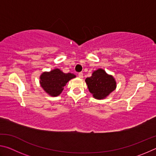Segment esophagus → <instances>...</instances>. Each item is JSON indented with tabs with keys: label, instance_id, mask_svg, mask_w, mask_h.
Returning <instances> with one entry per match:
<instances>
[{
	"label": "esophagus",
	"instance_id": "esophagus-1",
	"mask_svg": "<svg viewBox=\"0 0 156 156\" xmlns=\"http://www.w3.org/2000/svg\"><path fill=\"white\" fill-rule=\"evenodd\" d=\"M78 77L80 78H83V72L78 73Z\"/></svg>",
	"mask_w": 156,
	"mask_h": 156
}]
</instances>
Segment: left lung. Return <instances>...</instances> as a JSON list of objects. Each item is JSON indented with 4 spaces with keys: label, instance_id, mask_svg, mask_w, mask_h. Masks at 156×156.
<instances>
[{
    "label": "left lung",
    "instance_id": "left-lung-1",
    "mask_svg": "<svg viewBox=\"0 0 156 156\" xmlns=\"http://www.w3.org/2000/svg\"><path fill=\"white\" fill-rule=\"evenodd\" d=\"M89 91L95 98L102 99L106 98L115 89L116 83L113 76L108 75L103 69H99L86 78Z\"/></svg>",
    "mask_w": 156,
    "mask_h": 156
}]
</instances>
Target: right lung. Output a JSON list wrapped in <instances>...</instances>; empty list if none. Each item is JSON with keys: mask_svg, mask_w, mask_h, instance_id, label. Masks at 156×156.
I'll return each instance as SVG.
<instances>
[{"mask_svg": "<svg viewBox=\"0 0 156 156\" xmlns=\"http://www.w3.org/2000/svg\"><path fill=\"white\" fill-rule=\"evenodd\" d=\"M75 77L72 73H64L58 69H55L50 72L43 73L40 77V83L47 94L51 96H57L62 91L67 82Z\"/></svg>", "mask_w": 156, "mask_h": 156, "instance_id": "right-lung-1", "label": "right lung"}]
</instances>
